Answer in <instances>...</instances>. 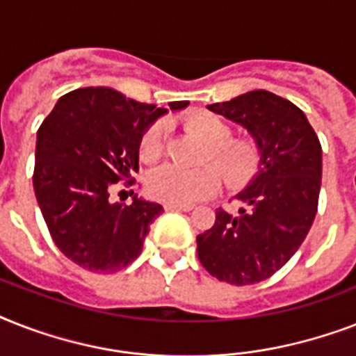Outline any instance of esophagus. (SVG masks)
Wrapping results in <instances>:
<instances>
[{
    "instance_id": "1",
    "label": "esophagus",
    "mask_w": 356,
    "mask_h": 356,
    "mask_svg": "<svg viewBox=\"0 0 356 356\" xmlns=\"http://www.w3.org/2000/svg\"><path fill=\"white\" fill-rule=\"evenodd\" d=\"M164 209H166L168 212H188V211H192V209H194V207L192 205H172V203H166V205H164Z\"/></svg>"
}]
</instances>
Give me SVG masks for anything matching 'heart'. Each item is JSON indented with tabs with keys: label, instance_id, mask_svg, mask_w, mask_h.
Returning a JSON list of instances; mask_svg holds the SVG:
<instances>
[{
	"label": "heart",
	"instance_id": "1",
	"mask_svg": "<svg viewBox=\"0 0 356 356\" xmlns=\"http://www.w3.org/2000/svg\"><path fill=\"white\" fill-rule=\"evenodd\" d=\"M186 123L207 144L201 164L211 166L183 170L168 164L151 172L145 181V190L153 200L172 205H190L220 188V175L229 186H242L257 173L260 164V145L253 136H231L233 127L222 116L207 111L190 114ZM162 151L164 125L153 123L140 142V159L144 162H156L162 156Z\"/></svg>",
	"mask_w": 356,
	"mask_h": 356
}]
</instances>
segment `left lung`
Here are the masks:
<instances>
[{
	"label": "left lung",
	"mask_w": 356,
	"mask_h": 356,
	"mask_svg": "<svg viewBox=\"0 0 356 356\" xmlns=\"http://www.w3.org/2000/svg\"><path fill=\"white\" fill-rule=\"evenodd\" d=\"M242 123L260 145V172L236 195L238 212L216 211L197 234V257L212 277L234 286L270 279L309 234L320 200L321 144L305 113L268 90L209 105Z\"/></svg>",
	"instance_id": "8db88e82"
}]
</instances>
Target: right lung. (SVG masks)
Masks as SVG:
<instances>
[{
	"mask_svg": "<svg viewBox=\"0 0 356 356\" xmlns=\"http://www.w3.org/2000/svg\"><path fill=\"white\" fill-rule=\"evenodd\" d=\"M186 105L172 102L170 108ZM164 113L113 88L88 86L64 94L42 122L33 172L36 201L55 245L81 268L114 273L142 253L149 225L164 209L138 197L129 205L111 203V195L122 181L134 184L142 134Z\"/></svg>",
	"mask_w": 356,
	"mask_h": 356,
	"instance_id": "obj_1",
	"label": "right lung"
}]
</instances>
